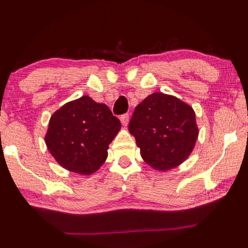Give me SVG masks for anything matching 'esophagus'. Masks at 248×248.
<instances>
[{
    "label": "esophagus",
    "mask_w": 248,
    "mask_h": 248,
    "mask_svg": "<svg viewBox=\"0 0 248 248\" xmlns=\"http://www.w3.org/2000/svg\"><path fill=\"white\" fill-rule=\"evenodd\" d=\"M119 119H121L122 124H123L124 126H126V125L129 124V113H124V115H122Z\"/></svg>",
    "instance_id": "obj_1"
}]
</instances>
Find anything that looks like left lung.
<instances>
[{
    "instance_id": "left-lung-1",
    "label": "left lung",
    "mask_w": 248,
    "mask_h": 248,
    "mask_svg": "<svg viewBox=\"0 0 248 248\" xmlns=\"http://www.w3.org/2000/svg\"><path fill=\"white\" fill-rule=\"evenodd\" d=\"M129 131L144 161L161 171L181 165L193 152L199 137L193 108L162 93L148 95L136 107Z\"/></svg>"
}]
</instances>
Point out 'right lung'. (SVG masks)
<instances>
[{
  "mask_svg": "<svg viewBox=\"0 0 248 248\" xmlns=\"http://www.w3.org/2000/svg\"><path fill=\"white\" fill-rule=\"evenodd\" d=\"M119 130L121 122L106 104L82 96L51 116L45 142L60 166L90 175L104 164L109 144Z\"/></svg>",
  "mask_w": 248,
  "mask_h": 248,
  "instance_id": "right-lung-1",
  "label": "right lung"
}]
</instances>
